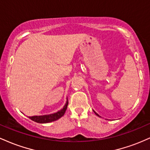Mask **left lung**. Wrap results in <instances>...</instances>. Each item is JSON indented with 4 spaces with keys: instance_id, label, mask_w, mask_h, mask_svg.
Instances as JSON below:
<instances>
[{
    "instance_id": "obj_1",
    "label": "left lung",
    "mask_w": 150,
    "mask_h": 150,
    "mask_svg": "<svg viewBox=\"0 0 150 150\" xmlns=\"http://www.w3.org/2000/svg\"><path fill=\"white\" fill-rule=\"evenodd\" d=\"M93 111H94V113H95V114H96V115H97V116H99V117H101L100 116H99V114H98V113H96V112H95V111H94V110H93Z\"/></svg>"
}]
</instances>
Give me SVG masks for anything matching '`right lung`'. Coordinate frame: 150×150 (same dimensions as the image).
Segmentation results:
<instances>
[{
    "label": "right lung",
    "mask_w": 150,
    "mask_h": 150,
    "mask_svg": "<svg viewBox=\"0 0 150 150\" xmlns=\"http://www.w3.org/2000/svg\"><path fill=\"white\" fill-rule=\"evenodd\" d=\"M68 105V100L67 98V101L65 104L64 105L63 108L60 110V111H57L56 113H51V114L48 115H43V116H29V118L31 120H33L34 122H37L39 123H50V122L55 121V120L59 119L62 116L64 115V113L66 111L67 107Z\"/></svg>",
    "instance_id": "1"
}]
</instances>
